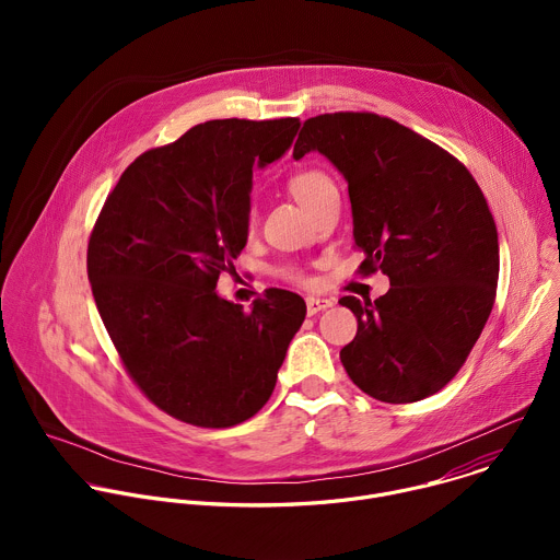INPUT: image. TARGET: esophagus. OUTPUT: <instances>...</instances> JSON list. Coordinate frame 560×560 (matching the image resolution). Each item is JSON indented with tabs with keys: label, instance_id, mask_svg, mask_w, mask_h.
<instances>
[{
	"label": "esophagus",
	"instance_id": "1",
	"mask_svg": "<svg viewBox=\"0 0 560 560\" xmlns=\"http://www.w3.org/2000/svg\"><path fill=\"white\" fill-rule=\"evenodd\" d=\"M335 303L330 301V299H316V296H310L307 301H305V307H307V314L310 316H314V314H318V312H324V310H328V307H332Z\"/></svg>",
	"mask_w": 560,
	"mask_h": 560
}]
</instances>
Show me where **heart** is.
<instances>
[{
    "mask_svg": "<svg viewBox=\"0 0 560 560\" xmlns=\"http://www.w3.org/2000/svg\"><path fill=\"white\" fill-rule=\"evenodd\" d=\"M288 188L294 195V199L310 212L318 199H322L330 188H335V182L324 171L305 168V171H299L290 177ZM257 219H259L257 208L250 206L248 208V228L250 230L257 225ZM285 277L296 281V283H305V277L299 270H285Z\"/></svg>",
    "mask_w": 560,
    "mask_h": 560,
    "instance_id": "b5f03b06",
    "label": "heart"
}]
</instances>
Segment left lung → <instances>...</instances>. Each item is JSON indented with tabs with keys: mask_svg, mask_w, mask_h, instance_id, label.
I'll list each match as a JSON object with an SVG mask.
<instances>
[{
	"mask_svg": "<svg viewBox=\"0 0 560 560\" xmlns=\"http://www.w3.org/2000/svg\"><path fill=\"white\" fill-rule=\"evenodd\" d=\"M318 150L348 182L361 277L383 272L376 301L343 296L357 337L341 363L383 404L445 387L481 337L497 299L499 234L488 201L454 154L374 113L310 117L294 159Z\"/></svg>",
	"mask_w": 560,
	"mask_h": 560,
	"instance_id": "1",
	"label": "left lung"
}]
</instances>
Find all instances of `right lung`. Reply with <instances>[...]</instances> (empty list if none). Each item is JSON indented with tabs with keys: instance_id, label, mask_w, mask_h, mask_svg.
<instances>
[{
	"instance_id": "right-lung-1",
	"label": "right lung",
	"mask_w": 560,
	"mask_h": 560,
	"mask_svg": "<svg viewBox=\"0 0 560 560\" xmlns=\"http://www.w3.org/2000/svg\"><path fill=\"white\" fill-rule=\"evenodd\" d=\"M296 117L212 119L124 171L89 238V279L141 394L197 428L253 419L275 389L305 301L270 290L246 312L217 294L248 238L253 166L279 159Z\"/></svg>"
}]
</instances>
